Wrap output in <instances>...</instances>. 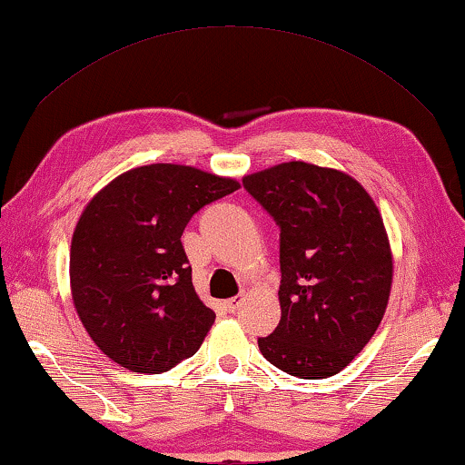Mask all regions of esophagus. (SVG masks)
<instances>
[{
  "label": "esophagus",
  "mask_w": 465,
  "mask_h": 465,
  "mask_svg": "<svg viewBox=\"0 0 465 465\" xmlns=\"http://www.w3.org/2000/svg\"><path fill=\"white\" fill-rule=\"evenodd\" d=\"M242 302H244V296H242V293H240V296H233V298H230V300H225L223 304H225L227 311L233 312L235 308H240V306H242Z\"/></svg>",
  "instance_id": "esophagus-1"
}]
</instances>
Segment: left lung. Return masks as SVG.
<instances>
[{"label": "left lung", "instance_id": "obj_1", "mask_svg": "<svg viewBox=\"0 0 465 465\" xmlns=\"http://www.w3.org/2000/svg\"><path fill=\"white\" fill-rule=\"evenodd\" d=\"M242 183L279 225L282 321L259 339L262 356L292 377H333L371 341L391 292L377 204L350 175L304 161Z\"/></svg>", "mask_w": 465, "mask_h": 465}]
</instances>
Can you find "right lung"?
Wrapping results in <instances>:
<instances>
[{
  "label": "right lung",
  "mask_w": 465,
  "mask_h": 465,
  "mask_svg": "<svg viewBox=\"0 0 465 465\" xmlns=\"http://www.w3.org/2000/svg\"><path fill=\"white\" fill-rule=\"evenodd\" d=\"M240 183L188 165L130 169L86 204L74 230L70 283L97 348L132 372L161 374L194 356L215 321L182 246L188 221Z\"/></svg>",
  "instance_id": "right-lung-1"
}]
</instances>
